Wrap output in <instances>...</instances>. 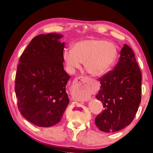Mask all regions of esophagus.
Instances as JSON below:
<instances>
[{
    "label": "esophagus",
    "mask_w": 153,
    "mask_h": 153,
    "mask_svg": "<svg viewBox=\"0 0 153 153\" xmlns=\"http://www.w3.org/2000/svg\"><path fill=\"white\" fill-rule=\"evenodd\" d=\"M90 80L89 77H79L74 79L73 85L75 90L78 92L81 95L84 96V100H87L86 95L88 93V82Z\"/></svg>",
    "instance_id": "esophagus-1"
}]
</instances>
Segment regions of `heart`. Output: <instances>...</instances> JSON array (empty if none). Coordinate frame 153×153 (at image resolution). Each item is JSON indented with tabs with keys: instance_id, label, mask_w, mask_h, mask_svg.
<instances>
[{
	"instance_id": "heart-1",
	"label": "heart",
	"mask_w": 153,
	"mask_h": 153,
	"mask_svg": "<svg viewBox=\"0 0 153 153\" xmlns=\"http://www.w3.org/2000/svg\"><path fill=\"white\" fill-rule=\"evenodd\" d=\"M118 56L114 43L100 39H86L74 43L71 50H65L62 59L74 69L84 62L86 71L94 77L104 76L111 69Z\"/></svg>"
}]
</instances>
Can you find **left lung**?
I'll use <instances>...</instances> for the list:
<instances>
[{
    "label": "left lung",
    "mask_w": 153,
    "mask_h": 153,
    "mask_svg": "<svg viewBox=\"0 0 153 153\" xmlns=\"http://www.w3.org/2000/svg\"><path fill=\"white\" fill-rule=\"evenodd\" d=\"M99 79L101 88L96 97L104 110L94 123L101 131H118L131 124L141 102L142 74L129 45L122 48L114 69Z\"/></svg>",
    "instance_id": "1"
}]
</instances>
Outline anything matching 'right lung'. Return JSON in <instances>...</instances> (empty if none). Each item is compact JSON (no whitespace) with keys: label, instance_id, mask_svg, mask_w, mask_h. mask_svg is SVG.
I'll list each match as a JSON object with an SVG mask.
<instances>
[{"label":"right lung","instance_id":"1","mask_svg":"<svg viewBox=\"0 0 153 153\" xmlns=\"http://www.w3.org/2000/svg\"><path fill=\"white\" fill-rule=\"evenodd\" d=\"M61 34H41L34 37L19 60L15 91L21 114L41 127L61 120L69 99L66 85L70 76L62 59Z\"/></svg>","mask_w":153,"mask_h":153}]
</instances>
